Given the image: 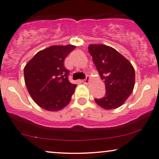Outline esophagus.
<instances>
[{"label": "esophagus", "mask_w": 159, "mask_h": 159, "mask_svg": "<svg viewBox=\"0 0 159 159\" xmlns=\"http://www.w3.org/2000/svg\"><path fill=\"white\" fill-rule=\"evenodd\" d=\"M89 81H90V78H89V76L87 75V78H86V79L83 80V81H82V82H83V83L84 84H89Z\"/></svg>", "instance_id": "34e87169"}]
</instances>
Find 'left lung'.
<instances>
[{
  "instance_id": "8db88e82",
  "label": "left lung",
  "mask_w": 159,
  "mask_h": 159,
  "mask_svg": "<svg viewBox=\"0 0 159 159\" xmlns=\"http://www.w3.org/2000/svg\"><path fill=\"white\" fill-rule=\"evenodd\" d=\"M88 50L106 88L104 98L95 99V101L104 110L119 107L127 101L134 88L135 70L133 65L109 46L90 44Z\"/></svg>"
}]
</instances>
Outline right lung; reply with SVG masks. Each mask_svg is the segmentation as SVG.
<instances>
[{"mask_svg": "<svg viewBox=\"0 0 159 159\" xmlns=\"http://www.w3.org/2000/svg\"><path fill=\"white\" fill-rule=\"evenodd\" d=\"M75 46L54 45L39 51L24 70V81L30 96L40 107L58 111L67 106L77 85L68 80L64 59Z\"/></svg>", "mask_w": 159, "mask_h": 159, "instance_id": "obj_1", "label": "right lung"}]
</instances>
